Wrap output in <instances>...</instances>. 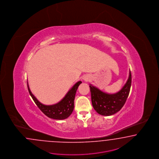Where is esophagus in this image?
I'll list each match as a JSON object with an SVG mask.
<instances>
[{"label":"esophagus","instance_id":"34e87169","mask_svg":"<svg viewBox=\"0 0 159 159\" xmlns=\"http://www.w3.org/2000/svg\"><path fill=\"white\" fill-rule=\"evenodd\" d=\"M88 77L87 75H85V76H84V77H83V80H84V81H88Z\"/></svg>","mask_w":159,"mask_h":159}]
</instances>
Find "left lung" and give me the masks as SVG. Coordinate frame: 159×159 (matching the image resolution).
Listing matches in <instances>:
<instances>
[{
    "instance_id": "8db88e82",
    "label": "left lung",
    "mask_w": 159,
    "mask_h": 159,
    "mask_svg": "<svg viewBox=\"0 0 159 159\" xmlns=\"http://www.w3.org/2000/svg\"><path fill=\"white\" fill-rule=\"evenodd\" d=\"M132 83L131 72L122 88L115 93L103 92L99 88L89 84L92 104L96 112L103 116H111L119 112L128 97Z\"/></svg>"
}]
</instances>
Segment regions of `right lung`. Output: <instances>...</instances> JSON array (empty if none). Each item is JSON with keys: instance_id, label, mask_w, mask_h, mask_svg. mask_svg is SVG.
Masks as SVG:
<instances>
[{"instance_id": "1", "label": "right lung", "mask_w": 159, "mask_h": 159, "mask_svg": "<svg viewBox=\"0 0 159 159\" xmlns=\"http://www.w3.org/2000/svg\"><path fill=\"white\" fill-rule=\"evenodd\" d=\"M82 83L81 81H78L68 91L65 97L58 102L47 105L40 102L34 95L31 92L29 84L27 82V87L29 93L33 98L36 105L41 110L43 113L48 118L57 119L63 120L68 118L71 114L74 108V99L78 87Z\"/></svg>"}]
</instances>
